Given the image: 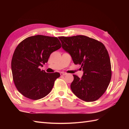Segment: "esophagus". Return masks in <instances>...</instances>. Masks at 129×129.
Returning a JSON list of instances; mask_svg holds the SVG:
<instances>
[{
    "instance_id": "esophagus-1",
    "label": "esophagus",
    "mask_w": 129,
    "mask_h": 129,
    "mask_svg": "<svg viewBox=\"0 0 129 129\" xmlns=\"http://www.w3.org/2000/svg\"><path fill=\"white\" fill-rule=\"evenodd\" d=\"M60 75H61V76H64V75H67V73H64V72H61V73H60Z\"/></svg>"
}]
</instances>
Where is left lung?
<instances>
[{
    "mask_svg": "<svg viewBox=\"0 0 129 129\" xmlns=\"http://www.w3.org/2000/svg\"><path fill=\"white\" fill-rule=\"evenodd\" d=\"M58 39L62 48L70 54L74 64L82 67L81 78L73 75L72 91L85 102L98 100L106 91L111 78L110 60L104 45L84 36Z\"/></svg>",
    "mask_w": 129,
    "mask_h": 129,
    "instance_id": "left-lung-1",
    "label": "left lung"
}]
</instances>
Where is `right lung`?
<instances>
[{"label":"right lung","mask_w":129,"mask_h":129,"mask_svg":"<svg viewBox=\"0 0 129 129\" xmlns=\"http://www.w3.org/2000/svg\"><path fill=\"white\" fill-rule=\"evenodd\" d=\"M61 45L57 38L41 35L27 38L18 45L12 59L11 69L15 87L22 95L37 100L52 90L60 74L46 73L40 68Z\"/></svg>","instance_id":"obj_1"}]
</instances>
